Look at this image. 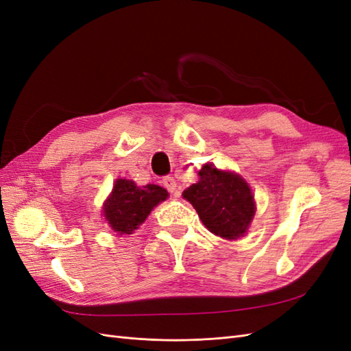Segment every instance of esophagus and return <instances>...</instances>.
I'll return each instance as SVG.
<instances>
[{
  "label": "esophagus",
  "instance_id": "1",
  "mask_svg": "<svg viewBox=\"0 0 351 351\" xmlns=\"http://www.w3.org/2000/svg\"><path fill=\"white\" fill-rule=\"evenodd\" d=\"M162 184L168 190V192H171L174 196H180V192L177 190V182L174 180V177H169V176L164 177Z\"/></svg>",
  "mask_w": 351,
  "mask_h": 351
}]
</instances>
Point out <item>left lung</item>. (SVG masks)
I'll use <instances>...</instances> for the list:
<instances>
[{
	"label": "left lung",
	"instance_id": "obj_1",
	"mask_svg": "<svg viewBox=\"0 0 351 351\" xmlns=\"http://www.w3.org/2000/svg\"><path fill=\"white\" fill-rule=\"evenodd\" d=\"M200 180L187 187L183 197L196 209L204 226L227 240H236L246 232L254 215L250 187L234 174L219 171L214 165H204Z\"/></svg>",
	"mask_w": 351,
	"mask_h": 351
}]
</instances>
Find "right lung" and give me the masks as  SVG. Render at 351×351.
<instances>
[{"instance_id": "add662e5", "label": "right lung", "mask_w": 351, "mask_h": 351, "mask_svg": "<svg viewBox=\"0 0 351 351\" xmlns=\"http://www.w3.org/2000/svg\"><path fill=\"white\" fill-rule=\"evenodd\" d=\"M168 197L165 189L156 184L136 186L132 180H117L111 196L104 205V215L119 234H132L151 210Z\"/></svg>"}]
</instances>
